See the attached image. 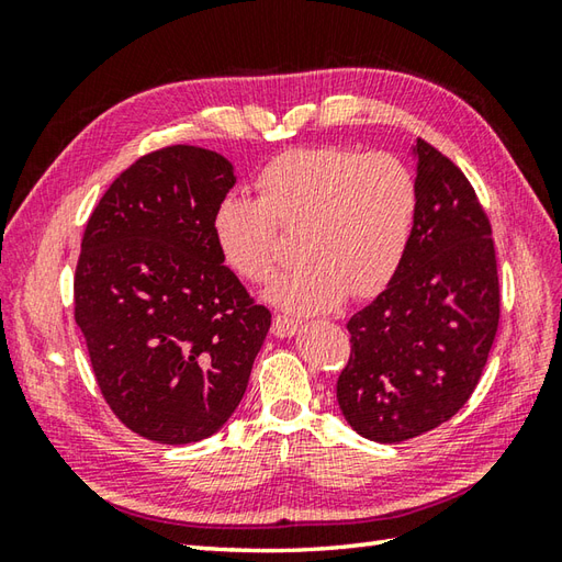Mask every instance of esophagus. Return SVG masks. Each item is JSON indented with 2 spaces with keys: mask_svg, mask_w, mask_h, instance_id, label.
I'll use <instances>...</instances> for the list:
<instances>
[{
  "mask_svg": "<svg viewBox=\"0 0 562 562\" xmlns=\"http://www.w3.org/2000/svg\"><path fill=\"white\" fill-rule=\"evenodd\" d=\"M300 321H294V318H290V316H274L272 318V333L278 338H292V336H296V333H300Z\"/></svg>",
  "mask_w": 562,
  "mask_h": 562,
  "instance_id": "obj_1",
  "label": "esophagus"
}]
</instances>
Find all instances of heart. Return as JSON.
<instances>
[{"instance_id":"obj_1","label":"heart","mask_w":562,"mask_h":562,"mask_svg":"<svg viewBox=\"0 0 562 562\" xmlns=\"http://www.w3.org/2000/svg\"><path fill=\"white\" fill-rule=\"evenodd\" d=\"M258 200L226 198L212 217L226 266L268 282L280 234H300L304 260L274 280L266 300L292 314H321L348 292L367 300L396 278L408 254L417 186L384 151L312 147L280 154L258 173Z\"/></svg>"}]
</instances>
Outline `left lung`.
Here are the masks:
<instances>
[{
  "instance_id": "obj_1",
  "label": "left lung",
  "mask_w": 562,
  "mask_h": 562,
  "mask_svg": "<svg viewBox=\"0 0 562 562\" xmlns=\"http://www.w3.org/2000/svg\"><path fill=\"white\" fill-rule=\"evenodd\" d=\"M417 212L396 278L348 321L338 405L381 445L447 423L479 386L499 321L493 229L457 164L413 145Z\"/></svg>"
}]
</instances>
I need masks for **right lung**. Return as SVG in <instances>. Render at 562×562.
<instances>
[{"label":"right lung","instance_id":"right-lung-1","mask_svg":"<svg viewBox=\"0 0 562 562\" xmlns=\"http://www.w3.org/2000/svg\"><path fill=\"white\" fill-rule=\"evenodd\" d=\"M222 154H145L91 212L75 321L93 376L125 427L159 445L207 439L241 403L270 328L224 266L212 217L234 188Z\"/></svg>","mask_w":562,"mask_h":562}]
</instances>
